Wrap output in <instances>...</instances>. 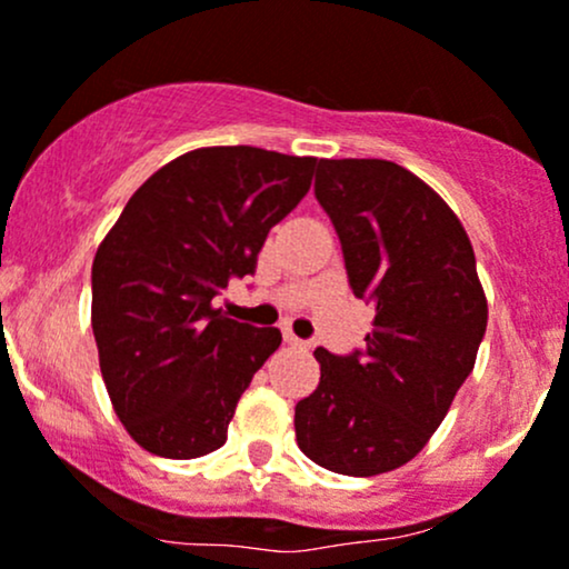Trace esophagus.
<instances>
[{
	"mask_svg": "<svg viewBox=\"0 0 569 569\" xmlns=\"http://www.w3.org/2000/svg\"><path fill=\"white\" fill-rule=\"evenodd\" d=\"M283 335H286V340H289V343H291V346H308V340L297 338V335H295V332H291V330H289V327H286V330H283Z\"/></svg>",
	"mask_w": 569,
	"mask_h": 569,
	"instance_id": "esophagus-1",
	"label": "esophagus"
}]
</instances>
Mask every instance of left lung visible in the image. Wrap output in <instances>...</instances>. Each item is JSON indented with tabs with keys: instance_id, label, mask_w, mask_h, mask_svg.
I'll list each match as a JSON object with an SVG mask.
<instances>
[{
	"instance_id": "1",
	"label": "left lung",
	"mask_w": 569,
	"mask_h": 569,
	"mask_svg": "<svg viewBox=\"0 0 569 569\" xmlns=\"http://www.w3.org/2000/svg\"><path fill=\"white\" fill-rule=\"evenodd\" d=\"M355 297L376 308L365 349H316L319 387L295 409L297 445L335 475L409 463L450 411L488 325L475 250L450 207L390 160H319Z\"/></svg>"
}]
</instances>
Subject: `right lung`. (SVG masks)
Segmentation results:
<instances>
[{
  "instance_id": "right-lung-1",
  "label": "right lung",
  "mask_w": 569,
  "mask_h": 569,
  "mask_svg": "<svg viewBox=\"0 0 569 569\" xmlns=\"http://www.w3.org/2000/svg\"><path fill=\"white\" fill-rule=\"evenodd\" d=\"M316 158L193 149L130 196L92 264V332L113 411L152 456L226 445L237 400L280 346L214 308L313 179Z\"/></svg>"
}]
</instances>
